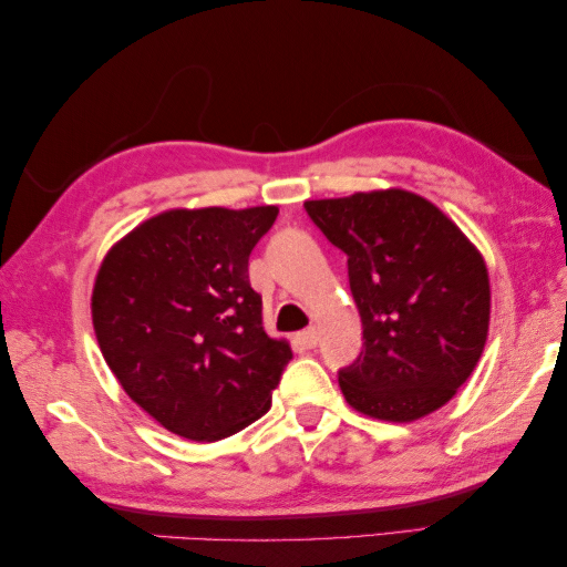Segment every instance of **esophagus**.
<instances>
[{"mask_svg": "<svg viewBox=\"0 0 567 567\" xmlns=\"http://www.w3.org/2000/svg\"><path fill=\"white\" fill-rule=\"evenodd\" d=\"M299 342L303 344V347H317L319 344V329L317 327H309V329H303V332L299 334Z\"/></svg>", "mask_w": 567, "mask_h": 567, "instance_id": "34e87169", "label": "esophagus"}]
</instances>
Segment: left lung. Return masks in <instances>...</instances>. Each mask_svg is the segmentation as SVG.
Returning a JSON list of instances; mask_svg holds the SVG:
<instances>
[{"label": "left lung", "mask_w": 567, "mask_h": 567, "mask_svg": "<svg viewBox=\"0 0 567 567\" xmlns=\"http://www.w3.org/2000/svg\"><path fill=\"white\" fill-rule=\"evenodd\" d=\"M347 256L362 352L339 370L354 411L408 423L446 405L489 332L484 258L439 207L405 189L303 203Z\"/></svg>", "instance_id": "obj_1"}]
</instances>
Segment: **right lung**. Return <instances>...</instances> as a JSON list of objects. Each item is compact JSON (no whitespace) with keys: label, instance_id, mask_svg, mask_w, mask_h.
I'll use <instances>...</instances> for the list:
<instances>
[{"label":"right lung","instance_id":"add662e5","mask_svg":"<svg viewBox=\"0 0 567 567\" xmlns=\"http://www.w3.org/2000/svg\"><path fill=\"white\" fill-rule=\"evenodd\" d=\"M278 207L169 210L103 258L93 329L121 388L164 429L220 441L258 421L291 360L264 329L248 258Z\"/></svg>","mask_w":567,"mask_h":567}]
</instances>
